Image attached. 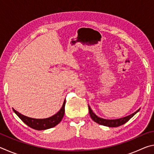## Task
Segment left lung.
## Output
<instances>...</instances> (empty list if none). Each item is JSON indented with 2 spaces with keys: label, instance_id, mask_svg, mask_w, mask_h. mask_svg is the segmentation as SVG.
<instances>
[{
  "label": "left lung",
  "instance_id": "8db88e82",
  "mask_svg": "<svg viewBox=\"0 0 154 154\" xmlns=\"http://www.w3.org/2000/svg\"><path fill=\"white\" fill-rule=\"evenodd\" d=\"M88 109H89V112H90L91 118H92L94 121L99 124L103 125V126H108V127H118L119 126H122V125L126 123V122L128 121L130 118H132V117H133L134 115L140 110L139 109V110H137L136 112H134V113L128 116L125 117V118H122L118 119H105L99 118V117L96 116L95 113H94L90 106H88Z\"/></svg>",
  "mask_w": 154,
  "mask_h": 154
}]
</instances>
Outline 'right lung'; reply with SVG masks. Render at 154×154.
Listing matches in <instances>:
<instances>
[{"mask_svg":"<svg viewBox=\"0 0 154 154\" xmlns=\"http://www.w3.org/2000/svg\"><path fill=\"white\" fill-rule=\"evenodd\" d=\"M65 103H66V100H64L63 105L58 113L56 115H54L51 118H46V119H34L26 117L25 116H23L22 114L20 113L19 112H17L14 109V111L15 113V114L19 117V118L22 119V120L24 122V123L32 128L37 130H43L51 128L56 126V125H58L60 122L63 118L64 112H65Z\"/></svg>","mask_w":154,"mask_h":154,"instance_id":"1","label":"right lung"}]
</instances>
